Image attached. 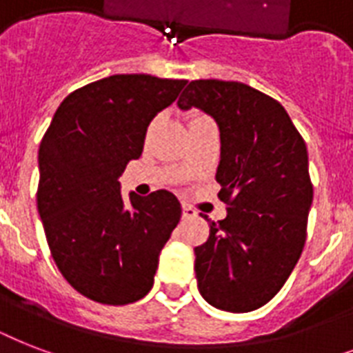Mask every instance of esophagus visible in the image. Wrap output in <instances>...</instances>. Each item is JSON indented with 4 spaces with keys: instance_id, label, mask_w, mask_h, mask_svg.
<instances>
[{
    "instance_id": "1",
    "label": "esophagus",
    "mask_w": 353,
    "mask_h": 353,
    "mask_svg": "<svg viewBox=\"0 0 353 353\" xmlns=\"http://www.w3.org/2000/svg\"><path fill=\"white\" fill-rule=\"evenodd\" d=\"M196 216H198V210L190 205L183 203V218H196Z\"/></svg>"
}]
</instances>
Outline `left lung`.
Here are the masks:
<instances>
[{"mask_svg":"<svg viewBox=\"0 0 353 353\" xmlns=\"http://www.w3.org/2000/svg\"><path fill=\"white\" fill-rule=\"evenodd\" d=\"M177 106L199 108L220 128L216 181L227 218L210 221L209 240L194 249L199 293L223 312L258 310L304 249L313 201L306 143L279 101L241 82L192 80Z\"/></svg>","mask_w":353,"mask_h":353,"instance_id":"1","label":"left lung"}]
</instances>
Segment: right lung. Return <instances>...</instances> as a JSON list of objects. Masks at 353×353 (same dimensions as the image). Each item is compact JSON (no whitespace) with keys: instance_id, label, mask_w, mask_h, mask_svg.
<instances>
[{"instance_id":"1","label":"right lung","mask_w":353,"mask_h":353,"mask_svg":"<svg viewBox=\"0 0 353 353\" xmlns=\"http://www.w3.org/2000/svg\"><path fill=\"white\" fill-rule=\"evenodd\" d=\"M187 80L113 74L63 99L38 152V212L52 260L80 295L108 306L143 299L181 218L168 190L121 196L119 177L143 154L152 119Z\"/></svg>"}]
</instances>
